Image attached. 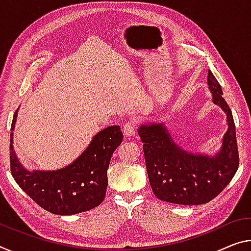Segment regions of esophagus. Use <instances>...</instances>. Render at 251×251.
<instances>
[{
    "label": "esophagus",
    "mask_w": 251,
    "mask_h": 251,
    "mask_svg": "<svg viewBox=\"0 0 251 251\" xmlns=\"http://www.w3.org/2000/svg\"><path fill=\"white\" fill-rule=\"evenodd\" d=\"M123 132H124L126 136H135V134H136V124H135V122H127L126 124L123 126Z\"/></svg>",
    "instance_id": "1"
}]
</instances>
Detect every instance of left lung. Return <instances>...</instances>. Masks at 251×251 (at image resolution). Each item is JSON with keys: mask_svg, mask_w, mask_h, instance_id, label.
<instances>
[{"mask_svg": "<svg viewBox=\"0 0 251 251\" xmlns=\"http://www.w3.org/2000/svg\"><path fill=\"white\" fill-rule=\"evenodd\" d=\"M208 85L213 104L225 111L228 123L217 153L208 155L182 149L164 123L150 122L138 127L151 188L162 201L185 205L208 203L224 191L238 170L239 155L232 113L222 98L220 83L210 70Z\"/></svg>", "mask_w": 251, "mask_h": 251, "instance_id": "8db88e82", "label": "left lung"}]
</instances>
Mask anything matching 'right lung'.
Masks as SVG:
<instances>
[{"mask_svg": "<svg viewBox=\"0 0 251 251\" xmlns=\"http://www.w3.org/2000/svg\"><path fill=\"white\" fill-rule=\"evenodd\" d=\"M15 110L11 130L17 123ZM121 126L106 127L98 132L87 149L69 165L54 171H29L21 164L10 137L11 172L20 188L47 211L60 216L88 211L104 201L108 185L107 170L114 151L121 145Z\"/></svg>", "mask_w": 251, "mask_h": 251, "instance_id": "add662e5", "label": "right lung"}]
</instances>
